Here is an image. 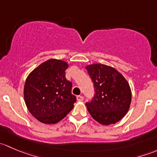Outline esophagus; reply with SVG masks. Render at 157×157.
Wrapping results in <instances>:
<instances>
[{
	"instance_id": "1",
	"label": "esophagus",
	"mask_w": 157,
	"mask_h": 157,
	"mask_svg": "<svg viewBox=\"0 0 157 157\" xmlns=\"http://www.w3.org/2000/svg\"><path fill=\"white\" fill-rule=\"evenodd\" d=\"M77 99L78 101H83V96H77Z\"/></svg>"
}]
</instances>
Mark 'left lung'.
Segmentation results:
<instances>
[{"instance_id": "left-lung-1", "label": "left lung", "mask_w": 157, "mask_h": 157, "mask_svg": "<svg viewBox=\"0 0 157 157\" xmlns=\"http://www.w3.org/2000/svg\"><path fill=\"white\" fill-rule=\"evenodd\" d=\"M94 86V96L86 105L88 112L103 125L119 121L130 108L131 91L129 83L116 69L101 64L86 67Z\"/></svg>"}]
</instances>
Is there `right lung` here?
<instances>
[{"instance_id":"1","label":"right lung","mask_w":157,"mask_h":157,"mask_svg":"<svg viewBox=\"0 0 157 157\" xmlns=\"http://www.w3.org/2000/svg\"><path fill=\"white\" fill-rule=\"evenodd\" d=\"M68 64L49 59L29 74L24 86V100L30 113L44 124H56L74 108L77 98L72 83L65 77Z\"/></svg>"}]
</instances>
